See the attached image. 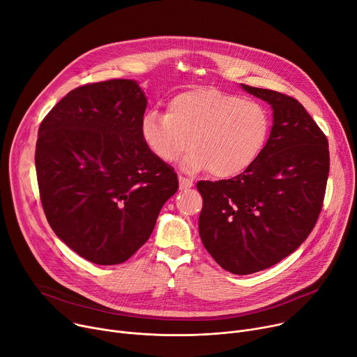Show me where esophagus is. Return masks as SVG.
<instances>
[{
	"label": "esophagus",
	"mask_w": 357,
	"mask_h": 357,
	"mask_svg": "<svg viewBox=\"0 0 357 357\" xmlns=\"http://www.w3.org/2000/svg\"><path fill=\"white\" fill-rule=\"evenodd\" d=\"M178 184H180V190H185V188L193 187V180L187 178L184 176H178Z\"/></svg>",
	"instance_id": "esophagus-1"
}]
</instances>
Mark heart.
<instances>
[{
    "label": "heart",
    "mask_w": 357,
    "mask_h": 357,
    "mask_svg": "<svg viewBox=\"0 0 357 357\" xmlns=\"http://www.w3.org/2000/svg\"><path fill=\"white\" fill-rule=\"evenodd\" d=\"M267 108L255 100L214 87L176 94L167 113L150 109L142 120V135L150 151L173 162L191 146L183 167L208 170L229 178L248 170L263 151L270 134Z\"/></svg>",
    "instance_id": "b5f03b06"
}]
</instances>
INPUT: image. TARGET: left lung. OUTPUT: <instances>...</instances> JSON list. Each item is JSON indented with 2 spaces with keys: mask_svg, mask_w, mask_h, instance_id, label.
I'll list each match as a JSON object with an SVG mask.
<instances>
[{
  "mask_svg": "<svg viewBox=\"0 0 357 357\" xmlns=\"http://www.w3.org/2000/svg\"><path fill=\"white\" fill-rule=\"evenodd\" d=\"M273 108L268 140L252 166L218 181H199V233L225 270L252 274L291 255L312 233L331 169L327 137L296 98L241 84Z\"/></svg>",
  "mask_w": 357,
  "mask_h": 357,
  "instance_id": "obj_1",
  "label": "left lung"
}]
</instances>
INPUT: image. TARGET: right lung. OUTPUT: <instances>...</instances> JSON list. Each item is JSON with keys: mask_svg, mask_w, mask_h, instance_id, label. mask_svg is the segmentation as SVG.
I'll return each mask as SVG.
<instances>
[{"mask_svg": "<svg viewBox=\"0 0 357 357\" xmlns=\"http://www.w3.org/2000/svg\"><path fill=\"white\" fill-rule=\"evenodd\" d=\"M147 98L132 79L70 91L38 128L36 170L51 229L83 259L112 266L149 240L178 188L142 135Z\"/></svg>", "mask_w": 357, "mask_h": 357, "instance_id": "1", "label": "right lung"}]
</instances>
